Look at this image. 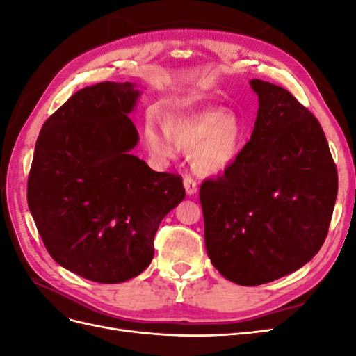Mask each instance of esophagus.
<instances>
[{
  "label": "esophagus",
  "mask_w": 356,
  "mask_h": 356,
  "mask_svg": "<svg viewBox=\"0 0 356 356\" xmlns=\"http://www.w3.org/2000/svg\"><path fill=\"white\" fill-rule=\"evenodd\" d=\"M184 188H186V193L188 196H193V195H196V191H197V182L193 179L191 177H188V175H186L184 177Z\"/></svg>",
  "instance_id": "1"
}]
</instances>
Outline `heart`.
Masks as SVG:
<instances>
[{
    "mask_svg": "<svg viewBox=\"0 0 356 356\" xmlns=\"http://www.w3.org/2000/svg\"><path fill=\"white\" fill-rule=\"evenodd\" d=\"M165 127L149 118L144 136L149 152L159 159L174 157L177 149L188 152L191 166L202 177L227 170L242 148V127L236 117L221 110H204L190 115H169Z\"/></svg>",
    "mask_w": 356,
    "mask_h": 356,
    "instance_id": "b5f03b06",
    "label": "heart"
}]
</instances>
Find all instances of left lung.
Listing matches in <instances>:
<instances>
[{
    "label": "left lung",
    "instance_id": "obj_1",
    "mask_svg": "<svg viewBox=\"0 0 356 356\" xmlns=\"http://www.w3.org/2000/svg\"><path fill=\"white\" fill-rule=\"evenodd\" d=\"M250 84L260 105L251 139L224 175L200 186L211 263L243 286L276 281L318 254L339 187L316 117L281 86Z\"/></svg>",
    "mask_w": 356,
    "mask_h": 356
}]
</instances>
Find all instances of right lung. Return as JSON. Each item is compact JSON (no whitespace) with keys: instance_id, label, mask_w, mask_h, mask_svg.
I'll return each mask as SVG.
<instances>
[{"instance_id":"obj_1","label":"right lung","mask_w":356,"mask_h":356,"mask_svg":"<svg viewBox=\"0 0 356 356\" xmlns=\"http://www.w3.org/2000/svg\"><path fill=\"white\" fill-rule=\"evenodd\" d=\"M141 92L104 81L74 93L42 124L28 178V207L53 260L99 284L143 273L154 236L186 197L182 178L131 154L129 114Z\"/></svg>"}]
</instances>
